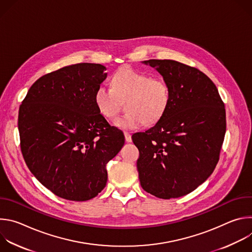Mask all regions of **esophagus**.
I'll list each match as a JSON object with an SVG mask.
<instances>
[{
	"label": "esophagus",
	"instance_id": "1",
	"mask_svg": "<svg viewBox=\"0 0 252 252\" xmlns=\"http://www.w3.org/2000/svg\"><path fill=\"white\" fill-rule=\"evenodd\" d=\"M125 137H126V140L127 142H131V134L127 131H125Z\"/></svg>",
	"mask_w": 252,
	"mask_h": 252
}]
</instances>
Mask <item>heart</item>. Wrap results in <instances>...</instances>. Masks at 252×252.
<instances>
[{"label": "heart", "instance_id": "b5f03b06", "mask_svg": "<svg viewBox=\"0 0 252 252\" xmlns=\"http://www.w3.org/2000/svg\"><path fill=\"white\" fill-rule=\"evenodd\" d=\"M113 86H98L94 93V102L103 117L113 119L121 110V100L128 98V113L114 122L120 128L133 129L145 124H155L168 106L170 94L167 84L129 66L117 71L113 77Z\"/></svg>", "mask_w": 252, "mask_h": 252}]
</instances>
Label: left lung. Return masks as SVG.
Masks as SVG:
<instances>
[{
	"mask_svg": "<svg viewBox=\"0 0 252 252\" xmlns=\"http://www.w3.org/2000/svg\"><path fill=\"white\" fill-rule=\"evenodd\" d=\"M169 89L158 122L132 135L141 188L162 199L193 191L213 172L226 130L224 103L199 69L172 60H149Z\"/></svg>",
	"mask_w": 252,
	"mask_h": 252,
	"instance_id": "obj_1",
	"label": "left lung"
}]
</instances>
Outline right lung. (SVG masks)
<instances>
[{
    "label": "right lung",
    "instance_id": "add662e5",
    "mask_svg": "<svg viewBox=\"0 0 252 252\" xmlns=\"http://www.w3.org/2000/svg\"><path fill=\"white\" fill-rule=\"evenodd\" d=\"M106 67L81 63L35 81L18 119L21 151L38 181L56 195L74 201L96 196L107 181L106 163L125 145L94 102Z\"/></svg>",
    "mask_w": 252,
    "mask_h": 252
}]
</instances>
